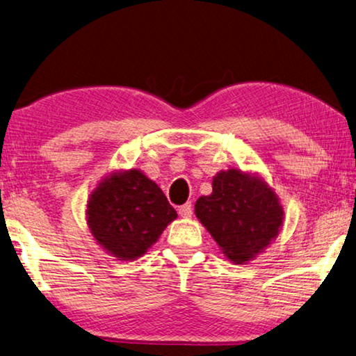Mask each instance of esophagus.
I'll return each instance as SVG.
<instances>
[{"label":"esophagus","instance_id":"obj_1","mask_svg":"<svg viewBox=\"0 0 356 356\" xmlns=\"http://www.w3.org/2000/svg\"><path fill=\"white\" fill-rule=\"evenodd\" d=\"M178 213L181 218H191L192 216V203L188 202L178 208Z\"/></svg>","mask_w":356,"mask_h":356}]
</instances>
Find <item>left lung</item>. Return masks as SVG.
<instances>
[{
  "label": "left lung",
  "mask_w": 356,
  "mask_h": 356,
  "mask_svg": "<svg viewBox=\"0 0 356 356\" xmlns=\"http://www.w3.org/2000/svg\"><path fill=\"white\" fill-rule=\"evenodd\" d=\"M195 216L233 264H248L279 235L284 209L257 173L220 170L213 192L195 202Z\"/></svg>",
  "instance_id": "8db88e82"
}]
</instances>
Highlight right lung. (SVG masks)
I'll return each instance as SVG.
<instances>
[{"instance_id":"right-lung-1","label":"right lung","mask_w":356,"mask_h":356,"mask_svg":"<svg viewBox=\"0 0 356 356\" xmlns=\"http://www.w3.org/2000/svg\"><path fill=\"white\" fill-rule=\"evenodd\" d=\"M177 216L159 186L137 168L110 173L86 203L92 238L118 260L142 257Z\"/></svg>"}]
</instances>
